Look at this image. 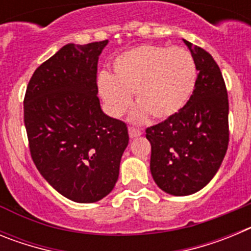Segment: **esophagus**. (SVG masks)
I'll list each match as a JSON object with an SVG mask.
<instances>
[{
  "instance_id": "obj_1",
  "label": "esophagus",
  "mask_w": 251,
  "mask_h": 251,
  "mask_svg": "<svg viewBox=\"0 0 251 251\" xmlns=\"http://www.w3.org/2000/svg\"><path fill=\"white\" fill-rule=\"evenodd\" d=\"M128 130H129L130 138H136V137H139L142 134L141 130L137 129L136 127H132V126H129V127H128Z\"/></svg>"
}]
</instances>
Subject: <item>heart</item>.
I'll return each instance as SVG.
<instances>
[{
    "instance_id": "obj_1",
    "label": "heart",
    "mask_w": 251,
    "mask_h": 251,
    "mask_svg": "<svg viewBox=\"0 0 251 251\" xmlns=\"http://www.w3.org/2000/svg\"><path fill=\"white\" fill-rule=\"evenodd\" d=\"M114 76L101 73L98 88L106 110L121 117L132 103L134 93L139 106L133 119H166L182 109L191 98L197 80L194 56L183 48L162 45L137 46L119 55L113 63Z\"/></svg>"
}]
</instances>
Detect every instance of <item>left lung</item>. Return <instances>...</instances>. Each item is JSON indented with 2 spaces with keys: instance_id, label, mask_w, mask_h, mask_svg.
<instances>
[{
  "instance_id": "1",
  "label": "left lung",
  "mask_w": 251,
  "mask_h": 251,
  "mask_svg": "<svg viewBox=\"0 0 251 251\" xmlns=\"http://www.w3.org/2000/svg\"><path fill=\"white\" fill-rule=\"evenodd\" d=\"M183 41L199 70L194 93L179 112L146 129L153 179L175 196L205 187L229 145V99L220 68L207 51Z\"/></svg>"
}]
</instances>
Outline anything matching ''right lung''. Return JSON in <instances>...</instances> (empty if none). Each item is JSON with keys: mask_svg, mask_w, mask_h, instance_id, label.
I'll list each match as a JSON object with an SVG mask.
<instances>
[{"mask_svg": "<svg viewBox=\"0 0 251 251\" xmlns=\"http://www.w3.org/2000/svg\"><path fill=\"white\" fill-rule=\"evenodd\" d=\"M108 40L68 44L31 76L24 121L31 158L57 192L97 202L114 188L128 146L127 124L104 114L98 98V59Z\"/></svg>", "mask_w": 251, "mask_h": 251, "instance_id": "right-lung-1", "label": "right lung"}]
</instances>
